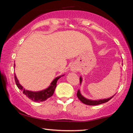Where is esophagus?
<instances>
[{
    "mask_svg": "<svg viewBox=\"0 0 133 133\" xmlns=\"http://www.w3.org/2000/svg\"><path fill=\"white\" fill-rule=\"evenodd\" d=\"M70 70L71 71H73L75 72V73H77V71H78V69H77V67L76 66L75 64H72L71 66H70Z\"/></svg>",
    "mask_w": 133,
    "mask_h": 133,
    "instance_id": "obj_1",
    "label": "esophagus"
}]
</instances>
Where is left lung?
<instances>
[{
    "mask_svg": "<svg viewBox=\"0 0 133 133\" xmlns=\"http://www.w3.org/2000/svg\"><path fill=\"white\" fill-rule=\"evenodd\" d=\"M80 85H81L82 84V82H83V78L82 76H80ZM115 94H114V95H115ZM114 95H113L111 97H109V98H107L98 99V100H91V99L87 98H85V97L83 96L82 94V93H81L80 90H78L77 93V97L81 101V102H82L83 103H84V104H85L89 105H96L101 104H103V103H106L108 102V101H109L110 99H111L112 97H113Z\"/></svg>",
    "mask_w": 133,
    "mask_h": 133,
    "instance_id": "left-lung-1",
    "label": "left lung"
}]
</instances>
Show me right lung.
Wrapping results in <instances>:
<instances>
[{"label": "right lung", "mask_w": 133, "mask_h": 133, "mask_svg": "<svg viewBox=\"0 0 133 133\" xmlns=\"http://www.w3.org/2000/svg\"><path fill=\"white\" fill-rule=\"evenodd\" d=\"M15 67V64L14 63V69ZM64 76V75H63L56 77L55 79L51 82V83H50V85H49L48 87H47L46 89H45L44 90H42L37 91L28 90H26L25 89L23 88V87L19 83V80H18L15 73V80L16 84L18 88L20 90H21L23 91V93L24 94H25L29 98H30V100L34 101L35 102H44V101L46 100L47 99L50 98V97L53 96L54 92H55L56 85H57L56 83L57 82V80L59 79L60 77Z\"/></svg>", "instance_id": "add662e5"}]
</instances>
